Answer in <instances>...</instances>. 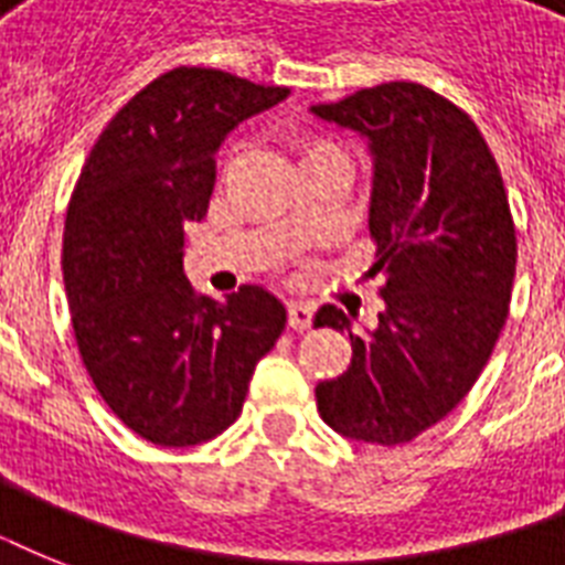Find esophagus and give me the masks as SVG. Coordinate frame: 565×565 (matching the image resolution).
<instances>
[{
  "mask_svg": "<svg viewBox=\"0 0 565 565\" xmlns=\"http://www.w3.org/2000/svg\"><path fill=\"white\" fill-rule=\"evenodd\" d=\"M287 322H290L292 331H308L313 326V308L305 305V301H290L287 305Z\"/></svg>",
  "mask_w": 565,
  "mask_h": 565,
  "instance_id": "esophagus-1",
  "label": "esophagus"
}]
</instances>
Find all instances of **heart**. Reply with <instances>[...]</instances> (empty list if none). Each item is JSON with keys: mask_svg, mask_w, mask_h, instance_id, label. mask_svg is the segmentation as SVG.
<instances>
[{"mask_svg": "<svg viewBox=\"0 0 565 565\" xmlns=\"http://www.w3.org/2000/svg\"><path fill=\"white\" fill-rule=\"evenodd\" d=\"M326 152H334V149L326 143H305V158H313V154H326Z\"/></svg>", "mask_w": 565, "mask_h": 565, "instance_id": "1", "label": "heart"}]
</instances>
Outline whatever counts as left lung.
<instances>
[{
	"mask_svg": "<svg viewBox=\"0 0 565 565\" xmlns=\"http://www.w3.org/2000/svg\"><path fill=\"white\" fill-rule=\"evenodd\" d=\"M310 114L370 146V273L384 278L375 328L352 334L334 305L313 319L352 340V366L317 386L319 416L358 443H411L463 402L508 319L516 228L504 181L472 119L422 84H377Z\"/></svg>",
	"mask_w": 565,
	"mask_h": 565,
	"instance_id": "8db88e82",
	"label": "left lung"
}]
</instances>
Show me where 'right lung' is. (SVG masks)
<instances>
[{"label":"right lung","instance_id":"add662e5","mask_svg":"<svg viewBox=\"0 0 565 565\" xmlns=\"http://www.w3.org/2000/svg\"><path fill=\"white\" fill-rule=\"evenodd\" d=\"M287 96L220 70H170L110 119L73 190L64 284L78 352L110 411L154 446L228 428L284 331L287 308L266 287L195 296L184 248L225 137Z\"/></svg>","mask_w":565,"mask_h":565}]
</instances>
